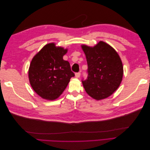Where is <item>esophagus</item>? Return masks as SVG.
Listing matches in <instances>:
<instances>
[{
  "instance_id": "34e87169",
  "label": "esophagus",
  "mask_w": 150,
  "mask_h": 150,
  "mask_svg": "<svg viewBox=\"0 0 150 150\" xmlns=\"http://www.w3.org/2000/svg\"><path fill=\"white\" fill-rule=\"evenodd\" d=\"M80 76H81V73H80V72H77V73L75 74V76L77 78H79V77H80Z\"/></svg>"
}]
</instances>
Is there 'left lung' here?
<instances>
[{
    "mask_svg": "<svg viewBox=\"0 0 150 150\" xmlns=\"http://www.w3.org/2000/svg\"><path fill=\"white\" fill-rule=\"evenodd\" d=\"M81 48L88 66V78L82 81L86 92L98 101L110 96L119 88L123 76L119 54L103 41L93 47L81 45Z\"/></svg>",
    "mask_w": 150,
    "mask_h": 150,
    "instance_id": "1",
    "label": "left lung"
}]
</instances>
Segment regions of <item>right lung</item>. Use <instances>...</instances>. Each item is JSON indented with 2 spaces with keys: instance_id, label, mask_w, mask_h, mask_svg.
I'll use <instances>...</instances> for the list:
<instances>
[{
  "instance_id": "add662e5",
  "label": "right lung",
  "mask_w": 150,
  "mask_h": 150,
  "mask_svg": "<svg viewBox=\"0 0 150 150\" xmlns=\"http://www.w3.org/2000/svg\"><path fill=\"white\" fill-rule=\"evenodd\" d=\"M67 49L49 43L33 58L29 68L31 87L40 97L55 100L66 88L74 76L69 62L63 59Z\"/></svg>"
}]
</instances>
